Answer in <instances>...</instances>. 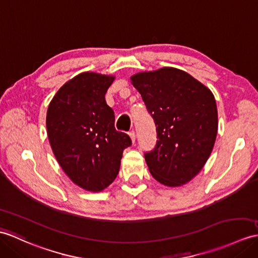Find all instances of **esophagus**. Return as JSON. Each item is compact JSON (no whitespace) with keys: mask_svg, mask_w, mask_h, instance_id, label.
Masks as SVG:
<instances>
[{"mask_svg":"<svg viewBox=\"0 0 258 258\" xmlns=\"http://www.w3.org/2000/svg\"><path fill=\"white\" fill-rule=\"evenodd\" d=\"M128 135H130V137H131V140H132V142H135V140H136V135H135V132L134 131H131V132H128Z\"/></svg>","mask_w":258,"mask_h":258,"instance_id":"esophagus-1","label":"esophagus"}]
</instances>
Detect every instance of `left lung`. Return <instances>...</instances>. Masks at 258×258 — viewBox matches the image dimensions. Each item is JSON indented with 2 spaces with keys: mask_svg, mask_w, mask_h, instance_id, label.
Listing matches in <instances>:
<instances>
[{
  "mask_svg": "<svg viewBox=\"0 0 258 258\" xmlns=\"http://www.w3.org/2000/svg\"><path fill=\"white\" fill-rule=\"evenodd\" d=\"M156 124L158 141L145 154L149 172L161 184L180 187L210 157L218 134L211 90L183 70L164 67L131 77Z\"/></svg>",
  "mask_w": 258,
  "mask_h": 258,
  "instance_id": "1",
  "label": "left lung"
}]
</instances>
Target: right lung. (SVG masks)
<instances>
[{
  "mask_svg": "<svg viewBox=\"0 0 258 258\" xmlns=\"http://www.w3.org/2000/svg\"><path fill=\"white\" fill-rule=\"evenodd\" d=\"M115 76L86 71L67 81L48 105L46 126L52 153L70 180L100 192L116 178L130 136L114 127L105 93Z\"/></svg>",
  "mask_w": 258,
  "mask_h": 258,
  "instance_id": "add662e5",
  "label": "right lung"
}]
</instances>
